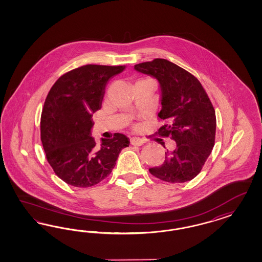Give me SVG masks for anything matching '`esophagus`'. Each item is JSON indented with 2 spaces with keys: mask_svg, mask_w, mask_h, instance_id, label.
Listing matches in <instances>:
<instances>
[{
  "mask_svg": "<svg viewBox=\"0 0 262 262\" xmlns=\"http://www.w3.org/2000/svg\"><path fill=\"white\" fill-rule=\"evenodd\" d=\"M143 143H144V140H143L142 138H140V137L134 136V137L130 138V144L134 145V146H141Z\"/></svg>",
  "mask_w": 262,
  "mask_h": 262,
  "instance_id": "obj_1",
  "label": "esophagus"
}]
</instances>
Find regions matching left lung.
I'll use <instances>...</instances> for the list:
<instances>
[{
    "label": "left lung",
    "instance_id": "8db88e82",
    "mask_svg": "<svg viewBox=\"0 0 262 262\" xmlns=\"http://www.w3.org/2000/svg\"><path fill=\"white\" fill-rule=\"evenodd\" d=\"M135 69L159 80L162 93L159 118L165 124L157 134L174 139L177 145L174 151L165 152L161 165L149 169L150 173L167 183L191 181L201 172L215 143L216 116L206 90L195 76L167 59L136 64Z\"/></svg>",
    "mask_w": 262,
    "mask_h": 262
}]
</instances>
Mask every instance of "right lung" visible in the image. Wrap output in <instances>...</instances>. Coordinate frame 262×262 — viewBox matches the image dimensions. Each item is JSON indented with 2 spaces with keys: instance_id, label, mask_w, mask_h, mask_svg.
Listing matches in <instances>:
<instances>
[{
  "instance_id": "add662e5",
  "label": "right lung",
  "mask_w": 262,
  "mask_h": 262,
  "mask_svg": "<svg viewBox=\"0 0 262 262\" xmlns=\"http://www.w3.org/2000/svg\"><path fill=\"white\" fill-rule=\"evenodd\" d=\"M125 66L88 64L62 75L48 93L40 120V137L56 176L75 187L102 182L112 171L126 135L114 134L97 145L90 136L92 113L101 108L104 88Z\"/></svg>"
}]
</instances>
